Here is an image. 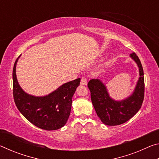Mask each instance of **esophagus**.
Returning a JSON list of instances; mask_svg holds the SVG:
<instances>
[{"label": "esophagus", "instance_id": "34e87169", "mask_svg": "<svg viewBox=\"0 0 159 159\" xmlns=\"http://www.w3.org/2000/svg\"><path fill=\"white\" fill-rule=\"evenodd\" d=\"M80 85H87V80L85 78L82 77L81 80H80Z\"/></svg>", "mask_w": 159, "mask_h": 159}]
</instances>
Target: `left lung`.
I'll use <instances>...</instances> for the list:
<instances>
[{
	"label": "left lung",
	"mask_w": 159,
	"mask_h": 159,
	"mask_svg": "<svg viewBox=\"0 0 159 159\" xmlns=\"http://www.w3.org/2000/svg\"><path fill=\"white\" fill-rule=\"evenodd\" d=\"M130 57L139 68V77L134 90L130 96L120 101L110 97L106 85L99 79H91L88 83L91 100L97 115L107 125H118L128 121L141 108L144 99V78L141 61L134 52Z\"/></svg>",
	"instance_id": "1"
}]
</instances>
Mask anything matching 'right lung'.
<instances>
[{
    "mask_svg": "<svg viewBox=\"0 0 159 159\" xmlns=\"http://www.w3.org/2000/svg\"><path fill=\"white\" fill-rule=\"evenodd\" d=\"M20 57L12 71L13 97L19 111L32 124L43 130H55L63 127L69 117L72 98L80 79L64 83L45 96L29 95L21 88L17 79L16 66Z\"/></svg>",
    "mask_w": 159,
    "mask_h": 159,
    "instance_id": "obj_1",
    "label": "right lung"
}]
</instances>
